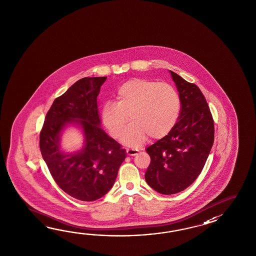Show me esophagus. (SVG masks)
<instances>
[{"instance_id": "esophagus-1", "label": "esophagus", "mask_w": 256, "mask_h": 256, "mask_svg": "<svg viewBox=\"0 0 256 256\" xmlns=\"http://www.w3.org/2000/svg\"><path fill=\"white\" fill-rule=\"evenodd\" d=\"M126 152H127V154H128V156H136V154H138V150H136V149H132V148H127V149H126Z\"/></svg>"}]
</instances>
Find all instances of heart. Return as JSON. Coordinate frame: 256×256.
<instances>
[{"label":"heart","mask_w":256,"mask_h":256,"mask_svg":"<svg viewBox=\"0 0 256 256\" xmlns=\"http://www.w3.org/2000/svg\"><path fill=\"white\" fill-rule=\"evenodd\" d=\"M181 100L178 90L168 83L132 78L119 87L116 102H107L100 112L104 127L114 138L130 118V124L120 134L128 146H139L149 136L160 139L174 128L178 120Z\"/></svg>","instance_id":"b5f03b06"}]
</instances>
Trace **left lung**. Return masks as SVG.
I'll use <instances>...</instances> for the list:
<instances>
[{"instance_id":"left-lung-1","label":"left lung","mask_w":256,"mask_h":256,"mask_svg":"<svg viewBox=\"0 0 256 256\" xmlns=\"http://www.w3.org/2000/svg\"><path fill=\"white\" fill-rule=\"evenodd\" d=\"M181 100L180 117L168 136L146 148L147 184L164 195L183 191L198 178L214 142V120L200 88L170 70Z\"/></svg>"}]
</instances>
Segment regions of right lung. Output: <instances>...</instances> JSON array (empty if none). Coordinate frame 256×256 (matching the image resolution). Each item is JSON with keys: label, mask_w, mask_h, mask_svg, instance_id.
<instances>
[{"label": "right lung", "mask_w": 256, "mask_h": 256, "mask_svg": "<svg viewBox=\"0 0 256 256\" xmlns=\"http://www.w3.org/2000/svg\"><path fill=\"white\" fill-rule=\"evenodd\" d=\"M107 76L83 78L56 98L46 115L39 146L54 182L82 202H94L114 184L126 149L102 128L97 97ZM82 126L86 144L80 152L60 150V134L68 124Z\"/></svg>", "instance_id": "add662e5"}]
</instances>
